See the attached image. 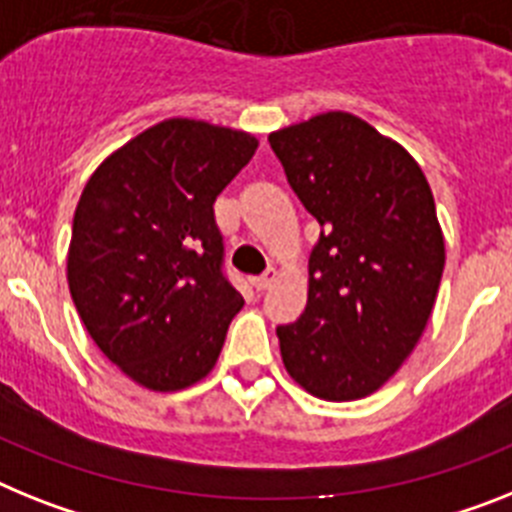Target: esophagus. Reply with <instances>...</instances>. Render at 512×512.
I'll return each mask as SVG.
<instances>
[{"label":"esophagus","instance_id":"esophagus-1","mask_svg":"<svg viewBox=\"0 0 512 512\" xmlns=\"http://www.w3.org/2000/svg\"><path fill=\"white\" fill-rule=\"evenodd\" d=\"M277 279H279V272L274 269V266H269V269H266V272L256 279V287H259V290H269V287H272Z\"/></svg>","mask_w":512,"mask_h":512}]
</instances>
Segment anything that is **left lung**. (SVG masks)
<instances>
[{
    "mask_svg": "<svg viewBox=\"0 0 512 512\" xmlns=\"http://www.w3.org/2000/svg\"><path fill=\"white\" fill-rule=\"evenodd\" d=\"M269 144L321 225L308 305L277 326L282 362L318 399H365L412 355L438 298L445 240L430 183L399 142L344 111Z\"/></svg>",
    "mask_w": 512,
    "mask_h": 512,
    "instance_id": "8db88e82",
    "label": "left lung"
}]
</instances>
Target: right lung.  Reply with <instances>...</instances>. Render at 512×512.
<instances>
[{
	"instance_id": "1",
	"label": "right lung",
	"mask_w": 512,
	"mask_h": 512,
	"mask_svg": "<svg viewBox=\"0 0 512 512\" xmlns=\"http://www.w3.org/2000/svg\"><path fill=\"white\" fill-rule=\"evenodd\" d=\"M256 147L246 131L160 121L108 155L82 191L69 292L100 352L139 386L181 391L220 357L243 298L222 272L214 199Z\"/></svg>"
}]
</instances>
